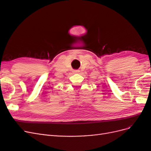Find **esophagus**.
<instances>
[{
	"mask_svg": "<svg viewBox=\"0 0 151 151\" xmlns=\"http://www.w3.org/2000/svg\"><path fill=\"white\" fill-rule=\"evenodd\" d=\"M73 72H74V73H79V70H73Z\"/></svg>",
	"mask_w": 151,
	"mask_h": 151,
	"instance_id": "esophagus-1",
	"label": "esophagus"
}]
</instances>
